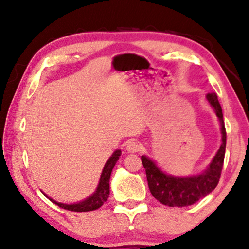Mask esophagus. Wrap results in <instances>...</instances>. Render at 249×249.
<instances>
[{"instance_id":"34e87169","label":"esophagus","mask_w":249,"mask_h":249,"mask_svg":"<svg viewBox=\"0 0 249 249\" xmlns=\"http://www.w3.org/2000/svg\"><path fill=\"white\" fill-rule=\"evenodd\" d=\"M141 144H139L138 142L136 141H130L127 144V146H125V149H127L128 153H137L141 151Z\"/></svg>"}]
</instances>
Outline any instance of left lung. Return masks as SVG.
Wrapping results in <instances>:
<instances>
[{"label": "left lung", "mask_w": 249, "mask_h": 249, "mask_svg": "<svg viewBox=\"0 0 249 249\" xmlns=\"http://www.w3.org/2000/svg\"><path fill=\"white\" fill-rule=\"evenodd\" d=\"M206 100L213 108L220 122L221 145L207 168L195 176H172L168 175L158 166L155 161L142 155V162L147 177L148 188L151 194L163 205L171 207H183L193 205L199 199L212 193L219 183L222 171L224 153H226L227 132L224 128L222 108L216 94H207Z\"/></svg>", "instance_id": "8db88e82"}]
</instances>
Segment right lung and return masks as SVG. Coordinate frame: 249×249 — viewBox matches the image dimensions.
<instances>
[{
	"mask_svg": "<svg viewBox=\"0 0 249 249\" xmlns=\"http://www.w3.org/2000/svg\"><path fill=\"white\" fill-rule=\"evenodd\" d=\"M121 155V149H115L108 160L105 163L103 171L101 173L100 181H98V185L95 189V192L91 194L89 197L85 198L84 200H80L78 203L73 204H64V203H59L53 198H51L44 194V196H46L51 202L56 204L57 206L62 207L64 210L68 211H73V212H88V211H94L100 209V207L103 205V204L107 202L108 198V195H110V177L111 172L113 170L115 163L118 162L119 158Z\"/></svg>",
	"mask_w": 249,
	"mask_h": 249,
	"instance_id": "obj_1",
	"label": "right lung"
}]
</instances>
